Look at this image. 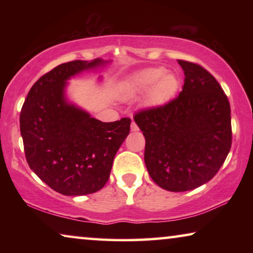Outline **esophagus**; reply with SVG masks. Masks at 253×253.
<instances>
[{
    "instance_id": "esophagus-1",
    "label": "esophagus",
    "mask_w": 253,
    "mask_h": 253,
    "mask_svg": "<svg viewBox=\"0 0 253 253\" xmlns=\"http://www.w3.org/2000/svg\"><path fill=\"white\" fill-rule=\"evenodd\" d=\"M131 131H138V126H137V124L133 122H131Z\"/></svg>"
}]
</instances>
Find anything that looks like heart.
I'll return each instance as SVG.
<instances>
[{"label":"heart","mask_w":253,"mask_h":253,"mask_svg":"<svg viewBox=\"0 0 253 253\" xmlns=\"http://www.w3.org/2000/svg\"><path fill=\"white\" fill-rule=\"evenodd\" d=\"M178 88V79L175 75L167 74V69L148 68L131 75L120 87L122 99H134L138 95L147 93L148 106H161L168 102L175 95Z\"/></svg>","instance_id":"obj_1"}]
</instances>
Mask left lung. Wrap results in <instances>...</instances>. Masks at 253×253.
<instances>
[{
  "label": "left lung",
  "mask_w": 253,
  "mask_h": 253,
  "mask_svg": "<svg viewBox=\"0 0 253 253\" xmlns=\"http://www.w3.org/2000/svg\"><path fill=\"white\" fill-rule=\"evenodd\" d=\"M178 64L185 76L179 95L133 116L146 141L148 174L172 192L211 181L231 147L230 105L220 84L199 64L182 60Z\"/></svg>",
  "instance_id": "left-lung-1"
}]
</instances>
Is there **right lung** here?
Returning <instances> with one entry per match:
<instances>
[{
    "label": "right lung",
    "instance_id": "1",
    "mask_svg": "<svg viewBox=\"0 0 253 253\" xmlns=\"http://www.w3.org/2000/svg\"><path fill=\"white\" fill-rule=\"evenodd\" d=\"M106 63L95 58L57 65L34 83L20 112L27 164L61 195L83 196L101 190L130 132L127 117L101 122L65 98L68 79Z\"/></svg>",
    "mask_w": 253,
    "mask_h": 253
}]
</instances>
